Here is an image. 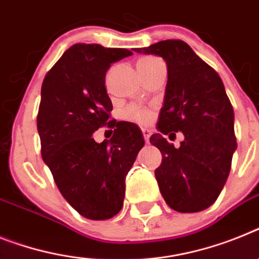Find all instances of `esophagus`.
I'll return each instance as SVG.
<instances>
[{"label": "esophagus", "mask_w": 259, "mask_h": 259, "mask_svg": "<svg viewBox=\"0 0 259 259\" xmlns=\"http://www.w3.org/2000/svg\"><path fill=\"white\" fill-rule=\"evenodd\" d=\"M142 133H143V137H145V141H146V143H149L150 136H151V130H150V129H142Z\"/></svg>", "instance_id": "esophagus-1"}]
</instances>
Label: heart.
Here are the masks:
<instances>
[{
	"label": "heart",
	"mask_w": 259,
	"mask_h": 259,
	"mask_svg": "<svg viewBox=\"0 0 259 259\" xmlns=\"http://www.w3.org/2000/svg\"><path fill=\"white\" fill-rule=\"evenodd\" d=\"M159 62V59H156L154 56H145V58H141L138 60V64L137 66H147V64H151V63ZM123 118L127 119V121H132V122H136L138 125H149L153 119V113L151 110H149L147 108H143L140 105H130L127 106L125 110H123Z\"/></svg>",
	"instance_id": "1"
}]
</instances>
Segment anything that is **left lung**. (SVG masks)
Instances as JSON below:
<instances>
[{"mask_svg":"<svg viewBox=\"0 0 259 259\" xmlns=\"http://www.w3.org/2000/svg\"><path fill=\"white\" fill-rule=\"evenodd\" d=\"M167 64L163 108L150 142L160 150L155 178L168 207L182 213L207 209L216 201L229 175L237 149L234 113L219 73L179 39L134 49ZM182 131L176 149L163 135Z\"/></svg>","mask_w":259,"mask_h":259,"instance_id":"left-lung-1","label":"left lung"}]
</instances>
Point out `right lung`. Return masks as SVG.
<instances>
[{"label":"right lung","instance_id":"obj_1","mask_svg":"<svg viewBox=\"0 0 259 259\" xmlns=\"http://www.w3.org/2000/svg\"><path fill=\"white\" fill-rule=\"evenodd\" d=\"M132 54L77 43L43 80L36 117L42 158L63 197L89 220H108L121 210L125 178L145 145L134 123L109 121L106 71ZM105 124L116 125L115 133L97 144L92 134Z\"/></svg>","mask_w":259,"mask_h":259}]
</instances>
